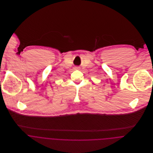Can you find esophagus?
I'll use <instances>...</instances> for the list:
<instances>
[{
  "label": "esophagus",
  "instance_id": "34e87169",
  "mask_svg": "<svg viewBox=\"0 0 153 153\" xmlns=\"http://www.w3.org/2000/svg\"><path fill=\"white\" fill-rule=\"evenodd\" d=\"M76 69H79V68H78V67H76Z\"/></svg>",
  "mask_w": 153,
  "mask_h": 153
}]
</instances>
